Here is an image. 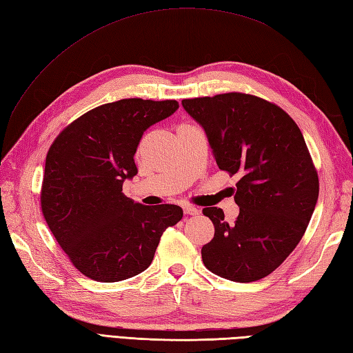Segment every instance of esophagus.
I'll list each match as a JSON object with an SVG mask.
<instances>
[{"label": "esophagus", "mask_w": 353, "mask_h": 353, "mask_svg": "<svg viewBox=\"0 0 353 353\" xmlns=\"http://www.w3.org/2000/svg\"><path fill=\"white\" fill-rule=\"evenodd\" d=\"M183 210H184V214H187V216H196V214H199V210L194 208V206H192V205H184Z\"/></svg>", "instance_id": "obj_1"}]
</instances>
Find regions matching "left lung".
Listing matches in <instances>:
<instances>
[{
  "label": "left lung",
  "mask_w": 353,
  "mask_h": 353,
  "mask_svg": "<svg viewBox=\"0 0 353 353\" xmlns=\"http://www.w3.org/2000/svg\"><path fill=\"white\" fill-rule=\"evenodd\" d=\"M208 137L221 170L238 175L235 223L205 208L214 238L202 261L217 276L250 283L285 262L303 238L319 196V178L299 127L285 110L243 92L183 100Z\"/></svg>",
  "instance_id": "1"
}]
</instances>
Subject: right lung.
<instances>
[{
    "mask_svg": "<svg viewBox=\"0 0 353 353\" xmlns=\"http://www.w3.org/2000/svg\"><path fill=\"white\" fill-rule=\"evenodd\" d=\"M179 108L176 100L123 99L92 109L50 145L41 211L68 259L83 276L114 283L145 271L160 238L183 219L178 205L147 206L123 193L137 174L143 132Z\"/></svg>",
    "mask_w": 353,
    "mask_h": 353,
    "instance_id": "right-lung-1",
    "label": "right lung"
}]
</instances>
